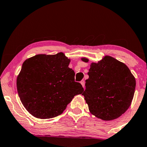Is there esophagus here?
Returning a JSON list of instances; mask_svg holds the SVG:
<instances>
[{"label": "esophagus", "instance_id": "esophagus-1", "mask_svg": "<svg viewBox=\"0 0 147 147\" xmlns=\"http://www.w3.org/2000/svg\"><path fill=\"white\" fill-rule=\"evenodd\" d=\"M80 84H82V87L84 88V86H85V82H84V80H82V81H81Z\"/></svg>", "mask_w": 147, "mask_h": 147}]
</instances>
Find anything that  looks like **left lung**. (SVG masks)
I'll return each instance as SVG.
<instances>
[{
  "instance_id": "obj_1",
  "label": "left lung",
  "mask_w": 147,
  "mask_h": 147,
  "mask_svg": "<svg viewBox=\"0 0 147 147\" xmlns=\"http://www.w3.org/2000/svg\"><path fill=\"white\" fill-rule=\"evenodd\" d=\"M88 74L82 95L90 113L107 121L120 117L129 107L136 89V78L129 68L106 55L97 63H92Z\"/></svg>"
}]
</instances>
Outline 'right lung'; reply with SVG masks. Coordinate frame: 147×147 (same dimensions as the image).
Segmentation results:
<instances>
[{"label":"right lung","mask_w":147,"mask_h":147,"mask_svg":"<svg viewBox=\"0 0 147 147\" xmlns=\"http://www.w3.org/2000/svg\"><path fill=\"white\" fill-rule=\"evenodd\" d=\"M70 59L62 52L38 54L25 60L17 78L21 101L34 117L48 119L63 113L84 88L74 81Z\"/></svg>","instance_id":"obj_1"}]
</instances>
